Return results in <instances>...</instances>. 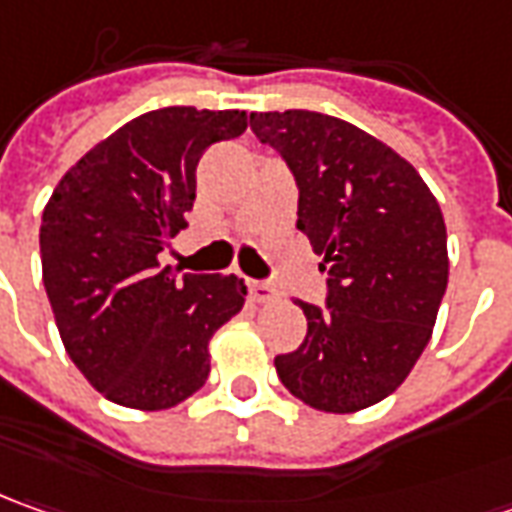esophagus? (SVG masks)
<instances>
[{
  "label": "esophagus",
  "mask_w": 512,
  "mask_h": 512,
  "mask_svg": "<svg viewBox=\"0 0 512 512\" xmlns=\"http://www.w3.org/2000/svg\"><path fill=\"white\" fill-rule=\"evenodd\" d=\"M249 297L255 303H269V300H274L272 283H266V280H249Z\"/></svg>",
  "instance_id": "34e87169"
}]
</instances>
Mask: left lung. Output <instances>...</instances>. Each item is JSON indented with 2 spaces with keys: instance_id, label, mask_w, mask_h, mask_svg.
Instances as JSON below:
<instances>
[{
  "instance_id": "1",
  "label": "left lung",
  "mask_w": 512,
  "mask_h": 512,
  "mask_svg": "<svg viewBox=\"0 0 512 512\" xmlns=\"http://www.w3.org/2000/svg\"><path fill=\"white\" fill-rule=\"evenodd\" d=\"M297 184V229L323 255L326 306L297 300L306 340L277 354L306 405L351 414L394 394L431 340L448 289V232L431 189L360 127L311 110L252 113Z\"/></svg>"
}]
</instances>
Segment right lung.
<instances>
[{
    "mask_svg": "<svg viewBox=\"0 0 512 512\" xmlns=\"http://www.w3.org/2000/svg\"><path fill=\"white\" fill-rule=\"evenodd\" d=\"M246 130L240 110L164 107L133 118L64 175L42 215V277L62 343L98 394L164 411L209 377V340L243 309L235 274L161 269L186 226L206 147Z\"/></svg>",
    "mask_w": 512,
    "mask_h": 512,
    "instance_id": "obj_1",
    "label": "right lung"
}]
</instances>
